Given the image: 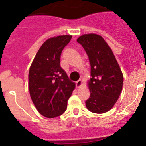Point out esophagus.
<instances>
[{"instance_id":"1","label":"esophagus","mask_w":146,"mask_h":146,"mask_svg":"<svg viewBox=\"0 0 146 146\" xmlns=\"http://www.w3.org/2000/svg\"><path fill=\"white\" fill-rule=\"evenodd\" d=\"M75 84H76V87H77V88H80L81 86H82V81L81 80H79L76 82Z\"/></svg>"}]
</instances>
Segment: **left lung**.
<instances>
[{
	"label": "left lung",
	"mask_w": 146,
	"mask_h": 146,
	"mask_svg": "<svg viewBox=\"0 0 146 146\" xmlns=\"http://www.w3.org/2000/svg\"><path fill=\"white\" fill-rule=\"evenodd\" d=\"M86 50L91 64L88 82L91 96L86 108L94 113H104L114 106L122 91L123 76L112 50L97 34H84L77 39Z\"/></svg>",
	"instance_id": "1"
}]
</instances>
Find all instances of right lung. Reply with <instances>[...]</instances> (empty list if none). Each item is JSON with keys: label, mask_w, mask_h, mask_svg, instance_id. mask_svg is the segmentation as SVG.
Masks as SVG:
<instances>
[{"label": "right lung", "mask_w": 146, "mask_h": 146, "mask_svg": "<svg viewBox=\"0 0 146 146\" xmlns=\"http://www.w3.org/2000/svg\"><path fill=\"white\" fill-rule=\"evenodd\" d=\"M71 38L70 35H63L47 39L30 67V95L38 113L46 118H56L66 111L75 88L60 64L62 51Z\"/></svg>", "instance_id": "obj_1"}]
</instances>
